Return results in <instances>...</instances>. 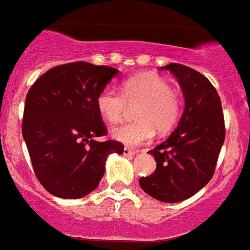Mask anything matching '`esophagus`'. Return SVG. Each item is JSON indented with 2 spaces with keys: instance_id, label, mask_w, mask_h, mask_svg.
Masks as SVG:
<instances>
[{
  "instance_id": "esophagus-1",
  "label": "esophagus",
  "mask_w": 250,
  "mask_h": 250,
  "mask_svg": "<svg viewBox=\"0 0 250 250\" xmlns=\"http://www.w3.org/2000/svg\"><path fill=\"white\" fill-rule=\"evenodd\" d=\"M124 154H125V156H134V154H137V150L130 149V148L125 147L124 148Z\"/></svg>"
}]
</instances>
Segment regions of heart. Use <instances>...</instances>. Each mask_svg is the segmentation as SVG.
Instances as JSON below:
<instances>
[{
	"instance_id": "b5f03b06",
	"label": "heart",
	"mask_w": 250,
	"mask_h": 250,
	"mask_svg": "<svg viewBox=\"0 0 250 250\" xmlns=\"http://www.w3.org/2000/svg\"><path fill=\"white\" fill-rule=\"evenodd\" d=\"M129 107H137V121L115 127L112 137L127 147H138L152 140L156 130L166 134L176 126L183 112V98L165 78L154 74L129 78L121 92L107 86L97 96L98 112L107 123H121Z\"/></svg>"
}]
</instances>
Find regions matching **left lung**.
Here are the masks:
<instances>
[{
    "label": "left lung",
    "mask_w": 250,
    "mask_h": 250,
    "mask_svg": "<svg viewBox=\"0 0 250 250\" xmlns=\"http://www.w3.org/2000/svg\"><path fill=\"white\" fill-rule=\"evenodd\" d=\"M161 70H170L177 78L185 108L174 133L148 152L157 167L152 175L140 177L139 184L150 197L176 203L194 195L211 180L226 131L221 100L206 76L180 63Z\"/></svg>",
    "instance_id": "obj_1"
}]
</instances>
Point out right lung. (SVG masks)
<instances>
[{"instance_id":"right-lung-1","label":"right lung","mask_w":250,"mask_h":250,"mask_svg":"<svg viewBox=\"0 0 250 250\" xmlns=\"http://www.w3.org/2000/svg\"><path fill=\"white\" fill-rule=\"evenodd\" d=\"M117 73L76 61L49 69L30 86L22 137L34 174L51 194L66 199L89 194L104 174L107 156L123 154L120 142L94 140L107 134L97 96Z\"/></svg>"}]
</instances>
